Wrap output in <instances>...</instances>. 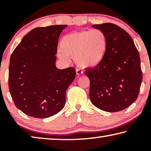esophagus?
<instances>
[{
    "mask_svg": "<svg viewBox=\"0 0 151 151\" xmlns=\"http://www.w3.org/2000/svg\"><path fill=\"white\" fill-rule=\"evenodd\" d=\"M76 75H81L83 73V70H81L80 69H76Z\"/></svg>",
    "mask_w": 151,
    "mask_h": 151,
    "instance_id": "obj_1",
    "label": "esophagus"
}]
</instances>
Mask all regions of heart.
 <instances>
[{
  "instance_id": "heart-1",
  "label": "heart",
  "mask_w": 151,
  "mask_h": 151,
  "mask_svg": "<svg viewBox=\"0 0 151 151\" xmlns=\"http://www.w3.org/2000/svg\"><path fill=\"white\" fill-rule=\"evenodd\" d=\"M108 48V38L103 30H81L64 36L58 56L66 62H69L70 57H74L80 67L94 68L103 62Z\"/></svg>"
}]
</instances>
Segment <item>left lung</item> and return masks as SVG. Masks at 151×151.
<instances>
[{"instance_id":"obj_1","label":"left lung","mask_w":151,"mask_h":151,"mask_svg":"<svg viewBox=\"0 0 151 151\" xmlns=\"http://www.w3.org/2000/svg\"><path fill=\"white\" fill-rule=\"evenodd\" d=\"M105 33L108 52L100 65L87 68L89 96L97 108L113 112L127 109L137 100L142 75L139 51L129 33L112 23L94 24Z\"/></svg>"}]
</instances>
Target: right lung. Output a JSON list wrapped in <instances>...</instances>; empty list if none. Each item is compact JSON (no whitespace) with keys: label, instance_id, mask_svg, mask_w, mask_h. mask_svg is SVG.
<instances>
[{"label":"right lung","instance_id":"obj_1","mask_svg":"<svg viewBox=\"0 0 151 151\" xmlns=\"http://www.w3.org/2000/svg\"><path fill=\"white\" fill-rule=\"evenodd\" d=\"M67 25L37 27L22 38L10 58L9 87L14 103L27 115L48 118L65 104L66 91L76 76L69 67L58 69V37Z\"/></svg>","mask_w":151,"mask_h":151}]
</instances>
